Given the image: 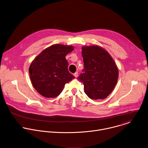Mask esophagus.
Instances as JSON below:
<instances>
[{"instance_id": "obj_1", "label": "esophagus", "mask_w": 148, "mask_h": 148, "mask_svg": "<svg viewBox=\"0 0 148 148\" xmlns=\"http://www.w3.org/2000/svg\"><path fill=\"white\" fill-rule=\"evenodd\" d=\"M74 77H78V72L75 73L74 74Z\"/></svg>"}]
</instances>
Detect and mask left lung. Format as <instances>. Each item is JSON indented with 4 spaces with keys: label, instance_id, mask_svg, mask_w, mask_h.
Segmentation results:
<instances>
[{
    "label": "left lung",
    "instance_id": "8db88e82",
    "mask_svg": "<svg viewBox=\"0 0 148 148\" xmlns=\"http://www.w3.org/2000/svg\"><path fill=\"white\" fill-rule=\"evenodd\" d=\"M84 73L78 79L83 83L84 92L91 99H104L116 85L119 71L114 60L98 45L82 47Z\"/></svg>",
    "mask_w": 148,
    "mask_h": 148
}]
</instances>
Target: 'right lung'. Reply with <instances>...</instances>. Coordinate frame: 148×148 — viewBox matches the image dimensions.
Returning a JSON list of instances; mask_svg holds the SVG:
<instances>
[{
  "mask_svg": "<svg viewBox=\"0 0 148 148\" xmlns=\"http://www.w3.org/2000/svg\"><path fill=\"white\" fill-rule=\"evenodd\" d=\"M74 50L72 45L54 44L44 49L32 61L29 68L31 82L41 96H58L65 84L75 77L68 70L66 56Z\"/></svg>",
  "mask_w": 148,
  "mask_h": 148,
  "instance_id": "1",
  "label": "right lung"
}]
</instances>
